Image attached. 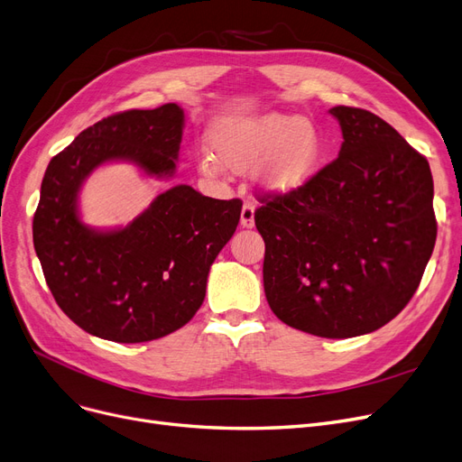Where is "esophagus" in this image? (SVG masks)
<instances>
[{
  "label": "esophagus",
  "mask_w": 462,
  "mask_h": 462,
  "mask_svg": "<svg viewBox=\"0 0 462 462\" xmlns=\"http://www.w3.org/2000/svg\"><path fill=\"white\" fill-rule=\"evenodd\" d=\"M242 226L253 228L254 226V204L245 202L242 208Z\"/></svg>",
  "instance_id": "1"
}]
</instances>
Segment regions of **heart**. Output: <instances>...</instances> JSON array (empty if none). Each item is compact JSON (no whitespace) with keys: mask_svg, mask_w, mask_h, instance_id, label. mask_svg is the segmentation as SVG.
<instances>
[{"mask_svg":"<svg viewBox=\"0 0 462 462\" xmlns=\"http://www.w3.org/2000/svg\"><path fill=\"white\" fill-rule=\"evenodd\" d=\"M213 156L204 154L198 168L208 177L225 168L245 171L260 159L258 179L264 189L285 194L308 183L323 158V139L317 128L298 115L268 113L220 123L209 135Z\"/></svg>","mask_w":462,"mask_h":462,"instance_id":"obj_1","label":"heart"}]
</instances>
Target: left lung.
<instances>
[{"label":"left lung","mask_w":462,"mask_h":462,"mask_svg":"<svg viewBox=\"0 0 462 462\" xmlns=\"http://www.w3.org/2000/svg\"><path fill=\"white\" fill-rule=\"evenodd\" d=\"M339 154L300 189L263 198L264 292L285 325L353 337L387 325L417 291L436 244L427 158L377 115L337 106Z\"/></svg>","instance_id":"1"}]
</instances>
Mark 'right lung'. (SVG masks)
Wrapping results in <instances>:
<instances>
[{"instance_id":"obj_1","label":"right lung","mask_w":462,"mask_h":462,"mask_svg":"<svg viewBox=\"0 0 462 462\" xmlns=\"http://www.w3.org/2000/svg\"><path fill=\"white\" fill-rule=\"evenodd\" d=\"M183 126L177 104L116 113L49 162L33 247L56 304L92 336L142 344L185 327L236 232L242 199L208 198L189 185L158 194L125 228L96 230L79 217V190L106 162L126 160L151 177H171Z\"/></svg>"}]
</instances>
